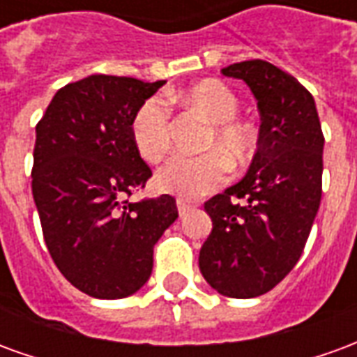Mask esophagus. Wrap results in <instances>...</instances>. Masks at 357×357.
<instances>
[{
  "label": "esophagus",
  "mask_w": 357,
  "mask_h": 357,
  "mask_svg": "<svg viewBox=\"0 0 357 357\" xmlns=\"http://www.w3.org/2000/svg\"><path fill=\"white\" fill-rule=\"evenodd\" d=\"M176 209H178V215H181V217H184L186 213H190L192 209H194V206H192L190 202H186V199L178 198V199H176Z\"/></svg>",
  "instance_id": "esophagus-1"
}]
</instances>
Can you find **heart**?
<instances>
[{"label": "heart", "mask_w": 357, "mask_h": 357, "mask_svg": "<svg viewBox=\"0 0 357 357\" xmlns=\"http://www.w3.org/2000/svg\"><path fill=\"white\" fill-rule=\"evenodd\" d=\"M181 100L211 123L204 140V148L211 151L198 158L174 155L159 169L155 183L161 190L174 196L198 198L227 181L229 161L222 153L236 167L244 165L254 148V138L248 126L232 121L240 111L238 98L221 82H199L188 88ZM132 138L136 150L146 161L155 163L165 155L171 142V125L163 100L151 98L138 109L132 121Z\"/></svg>", "instance_id": "b5f03b06"}]
</instances>
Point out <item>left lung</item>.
I'll use <instances>...</instances> for the list:
<instances>
[{
    "label": "left lung",
    "mask_w": 357,
    "mask_h": 357,
    "mask_svg": "<svg viewBox=\"0 0 357 357\" xmlns=\"http://www.w3.org/2000/svg\"><path fill=\"white\" fill-rule=\"evenodd\" d=\"M221 73L246 82L261 126L242 181L204 206L213 229L199 250V271L219 294L255 298L277 287L304 252L321 204L325 138L313 96L292 75L261 59Z\"/></svg>",
    "instance_id": "8db88e82"
}]
</instances>
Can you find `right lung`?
<instances>
[{"instance_id":"add662e5","label":"right lung","mask_w":357,"mask_h":357,"mask_svg":"<svg viewBox=\"0 0 357 357\" xmlns=\"http://www.w3.org/2000/svg\"><path fill=\"white\" fill-rule=\"evenodd\" d=\"M163 84L92 75L57 90L36 126L32 196L45 246L63 277L92 298L138 292L155 242L178 217L169 194L126 199L151 176L132 121Z\"/></svg>"}]
</instances>
